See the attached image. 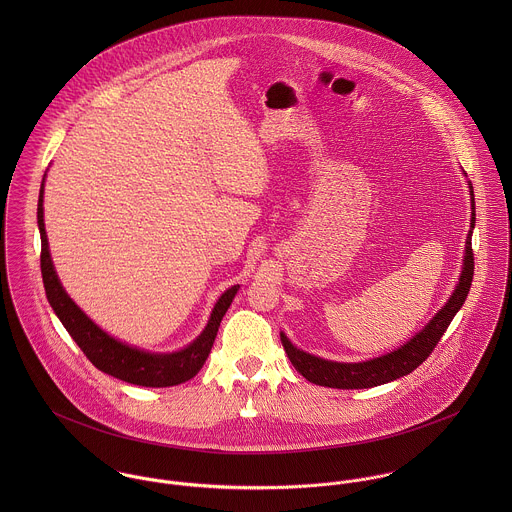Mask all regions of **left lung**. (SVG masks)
Listing matches in <instances>:
<instances>
[{"label": "left lung", "instance_id": "left-lung-1", "mask_svg": "<svg viewBox=\"0 0 512 512\" xmlns=\"http://www.w3.org/2000/svg\"><path fill=\"white\" fill-rule=\"evenodd\" d=\"M471 203H473V213H471V228H475V199H473V187H471ZM473 272H475V258H473V248H471V230L467 234L465 242V260H463V272L459 278V284L455 286V292L449 297V301L441 307L438 315L406 345H402L398 351L388 353L384 357L366 361V363H333L325 361L319 357H313L309 353H303L295 349L288 337L280 333L284 351L288 353V359L292 361L295 370L307 378L313 384L319 386H329V388H372L378 384H386L390 380H396L400 376L410 374L422 365L449 327L451 319L455 313L461 309L467 293L471 290L473 282Z\"/></svg>", "mask_w": 512, "mask_h": 512}]
</instances>
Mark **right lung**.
<instances>
[{
    "mask_svg": "<svg viewBox=\"0 0 512 512\" xmlns=\"http://www.w3.org/2000/svg\"><path fill=\"white\" fill-rule=\"evenodd\" d=\"M37 222L41 230V274L47 299L51 307L55 309L57 317L73 337L74 343L80 347V351L86 355V359L96 366L98 370L112 374L124 382L149 386V388H163V386H175L189 378H193L209 357L220 321L226 313V309L232 303L234 293L238 292V286L226 290L220 295L211 319L205 327V331L199 335L197 341H193L187 349L171 353V355H153L134 347H128L114 337L106 335L100 327H96L76 305L73 299L63 290L53 262L49 254V242L43 222V187L39 193V205H37Z\"/></svg>",
    "mask_w": 512,
    "mask_h": 512,
    "instance_id": "obj_1",
    "label": "right lung"
}]
</instances>
